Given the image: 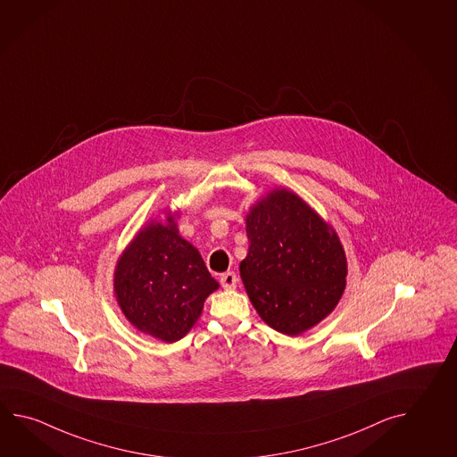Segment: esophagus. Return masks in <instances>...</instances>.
<instances>
[{
  "mask_svg": "<svg viewBox=\"0 0 457 457\" xmlns=\"http://www.w3.org/2000/svg\"><path fill=\"white\" fill-rule=\"evenodd\" d=\"M220 281H221V287L224 289H234L237 285V277H236L234 271H226L220 277Z\"/></svg>",
  "mask_w": 457,
  "mask_h": 457,
  "instance_id": "34e87169",
  "label": "esophagus"
}]
</instances>
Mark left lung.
<instances>
[{
  "instance_id": "left-lung-1",
  "label": "left lung",
  "mask_w": 457,
  "mask_h": 457,
  "mask_svg": "<svg viewBox=\"0 0 457 457\" xmlns=\"http://www.w3.org/2000/svg\"><path fill=\"white\" fill-rule=\"evenodd\" d=\"M245 233L249 249L239 271L263 322L301 336L336 309L348 273L344 245L298 194L269 190L245 214Z\"/></svg>"
}]
</instances>
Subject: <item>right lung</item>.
Returning a JSON list of instances; mask_svg holds the SVG:
<instances>
[{
    "mask_svg": "<svg viewBox=\"0 0 457 457\" xmlns=\"http://www.w3.org/2000/svg\"><path fill=\"white\" fill-rule=\"evenodd\" d=\"M179 212L149 220L121 252L113 295L137 330L166 344L186 337L202 316L205 299L220 288L200 252L179 234Z\"/></svg>",
    "mask_w": 457,
    "mask_h": 457,
    "instance_id": "add662e5",
    "label": "right lung"
}]
</instances>
